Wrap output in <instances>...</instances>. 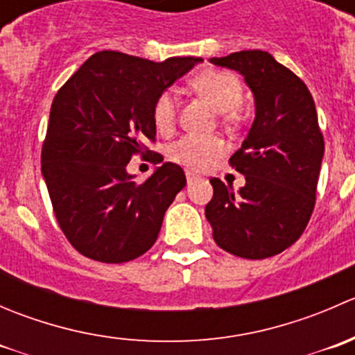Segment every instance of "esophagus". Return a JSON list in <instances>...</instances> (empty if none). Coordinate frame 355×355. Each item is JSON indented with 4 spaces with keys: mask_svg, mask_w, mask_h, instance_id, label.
Segmentation results:
<instances>
[{
    "mask_svg": "<svg viewBox=\"0 0 355 355\" xmlns=\"http://www.w3.org/2000/svg\"><path fill=\"white\" fill-rule=\"evenodd\" d=\"M185 177H187V182H189V184H192V182H194L196 178H198V177H196L194 173H192V171H185Z\"/></svg>",
    "mask_w": 355,
    "mask_h": 355,
    "instance_id": "34e87169",
    "label": "esophagus"
}]
</instances>
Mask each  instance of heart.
I'll list each match as a JSON object with an SVG mask.
<instances>
[{
    "label": "heart",
    "mask_w": 355,
    "mask_h": 355,
    "mask_svg": "<svg viewBox=\"0 0 355 355\" xmlns=\"http://www.w3.org/2000/svg\"><path fill=\"white\" fill-rule=\"evenodd\" d=\"M192 85L220 113L239 108L244 98L241 80L228 71L206 70L192 78ZM175 116H177V101L173 91L161 92L153 106V121L156 130L161 134H170L175 127ZM223 151L225 144L214 135L187 134L170 146L168 157L189 170H204L218 156L223 155Z\"/></svg>",
    "instance_id": "1"
}]
</instances>
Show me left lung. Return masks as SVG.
<instances>
[{
    "label": "left lung",
    "instance_id": "1",
    "mask_svg": "<svg viewBox=\"0 0 355 355\" xmlns=\"http://www.w3.org/2000/svg\"><path fill=\"white\" fill-rule=\"evenodd\" d=\"M209 62L244 77L256 116L230 157L245 185L234 192L211 178L214 192L206 218L221 249L264 259L292 245L313 214L324 155L316 106L306 84L270 53L252 49Z\"/></svg>",
    "mask_w": 355,
    "mask_h": 355
}]
</instances>
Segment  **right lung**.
<instances>
[{"instance_id": "add662e5", "label": "right lung", "mask_w": 355, "mask_h": 355, "mask_svg": "<svg viewBox=\"0 0 355 355\" xmlns=\"http://www.w3.org/2000/svg\"><path fill=\"white\" fill-rule=\"evenodd\" d=\"M200 62L187 56L155 63L99 51L53 99L42 177L60 228L85 257L127 263L156 242L168 206L187 184L185 173L168 161L137 184L127 164L155 141L157 96Z\"/></svg>"}]
</instances>
